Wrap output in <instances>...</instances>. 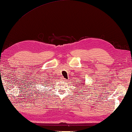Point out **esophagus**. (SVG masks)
<instances>
[{
  "label": "esophagus",
  "mask_w": 132,
  "mask_h": 132,
  "mask_svg": "<svg viewBox=\"0 0 132 132\" xmlns=\"http://www.w3.org/2000/svg\"><path fill=\"white\" fill-rule=\"evenodd\" d=\"M62 81H66L65 79L64 78H62Z\"/></svg>",
  "instance_id": "34e87169"
}]
</instances>
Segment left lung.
Instances as JSON below:
<instances>
[{
	"label": "left lung",
	"instance_id": "1",
	"mask_svg": "<svg viewBox=\"0 0 132 132\" xmlns=\"http://www.w3.org/2000/svg\"><path fill=\"white\" fill-rule=\"evenodd\" d=\"M84 84H85V83L84 82H82V84H81L82 85H81V84H80V85H82V86H84ZM79 87H80V86H79ZM86 87H87V86H85V88H86Z\"/></svg>",
	"mask_w": 132,
	"mask_h": 132
}]
</instances>
